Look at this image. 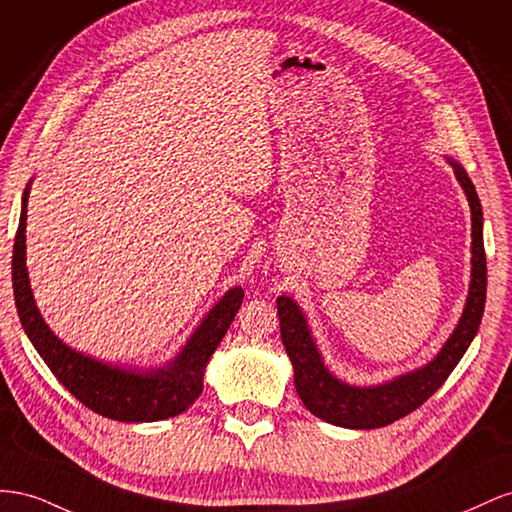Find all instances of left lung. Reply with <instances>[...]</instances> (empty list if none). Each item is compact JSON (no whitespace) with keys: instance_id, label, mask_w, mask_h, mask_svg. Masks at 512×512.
<instances>
[{"instance_id":"left-lung-1","label":"left lung","mask_w":512,"mask_h":512,"mask_svg":"<svg viewBox=\"0 0 512 512\" xmlns=\"http://www.w3.org/2000/svg\"><path fill=\"white\" fill-rule=\"evenodd\" d=\"M452 167H455L457 180L461 182L472 208V283L459 326L442 347V352L427 367L401 375L399 379H392L390 384L384 386H347L330 375L324 362H321L298 304L287 296L276 300V309H279L281 319V339L291 364H294V384L298 397L306 405V410L330 422V425L347 429H377L412 414L446 382L452 369L463 358L465 349L470 347L472 339L476 337L487 296L483 208H480V199L470 175L457 163H452Z\"/></svg>"}]
</instances>
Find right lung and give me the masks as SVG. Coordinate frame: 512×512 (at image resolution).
<instances>
[{"label": "right lung", "instance_id": "1", "mask_svg": "<svg viewBox=\"0 0 512 512\" xmlns=\"http://www.w3.org/2000/svg\"><path fill=\"white\" fill-rule=\"evenodd\" d=\"M27 195L25 188L21 221L12 251V289L25 334L38 349L40 358L47 362L51 373L60 379L72 397L105 418L120 422H156L186 412L203 390V371L227 334L233 317L240 311L244 291L240 287L227 291L167 369L130 373L83 356L66 347L49 330L29 289L25 268Z\"/></svg>", "mask_w": 512, "mask_h": 512}]
</instances>
